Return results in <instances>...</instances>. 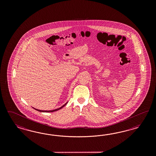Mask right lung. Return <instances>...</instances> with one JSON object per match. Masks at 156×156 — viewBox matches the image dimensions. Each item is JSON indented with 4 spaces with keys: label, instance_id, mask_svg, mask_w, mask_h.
<instances>
[{
    "label": "right lung",
    "instance_id": "right-lung-1",
    "mask_svg": "<svg viewBox=\"0 0 156 156\" xmlns=\"http://www.w3.org/2000/svg\"><path fill=\"white\" fill-rule=\"evenodd\" d=\"M67 104V102H66V104H65V105H63L62 106H61V108H58V109H55V110H39V109H35V108H33L34 109H35V110H37L38 112H55V111H57V110H60V109H61L63 107H64L65 105H66V104Z\"/></svg>",
    "mask_w": 156,
    "mask_h": 156
}]
</instances>
